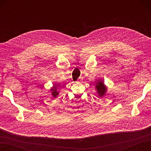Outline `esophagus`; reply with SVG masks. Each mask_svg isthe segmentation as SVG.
Here are the masks:
<instances>
[{"label": "esophagus", "mask_w": 151, "mask_h": 151, "mask_svg": "<svg viewBox=\"0 0 151 151\" xmlns=\"http://www.w3.org/2000/svg\"><path fill=\"white\" fill-rule=\"evenodd\" d=\"M77 82H79V83H81V82H82V78L81 77L78 78V80H77Z\"/></svg>", "instance_id": "obj_1"}]
</instances>
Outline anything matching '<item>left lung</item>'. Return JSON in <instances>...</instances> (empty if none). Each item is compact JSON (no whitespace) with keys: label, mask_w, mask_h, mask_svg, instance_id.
Wrapping results in <instances>:
<instances>
[{"label":"left lung","mask_w":151,"mask_h":151,"mask_svg":"<svg viewBox=\"0 0 151 151\" xmlns=\"http://www.w3.org/2000/svg\"><path fill=\"white\" fill-rule=\"evenodd\" d=\"M95 89L100 97H103L107 91L106 86L104 84L103 81H102V80H99L97 83H96Z\"/></svg>","instance_id":"1"}]
</instances>
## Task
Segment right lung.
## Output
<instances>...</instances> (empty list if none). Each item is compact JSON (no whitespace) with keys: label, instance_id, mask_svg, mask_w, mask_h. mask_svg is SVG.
Here are the masks:
<instances>
[{"label":"right lung","instance_id":"right-lung-1","mask_svg":"<svg viewBox=\"0 0 151 151\" xmlns=\"http://www.w3.org/2000/svg\"><path fill=\"white\" fill-rule=\"evenodd\" d=\"M57 84H53V86L50 89V91H51V94L53 96L54 98H56L58 95H59V93L57 90Z\"/></svg>","mask_w":151,"mask_h":151}]
</instances>
